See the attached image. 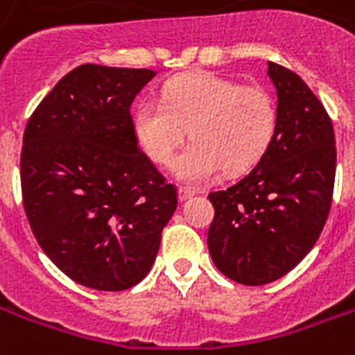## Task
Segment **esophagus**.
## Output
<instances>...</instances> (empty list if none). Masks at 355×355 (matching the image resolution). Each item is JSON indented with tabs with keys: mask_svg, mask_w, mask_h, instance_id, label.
Here are the masks:
<instances>
[{
	"mask_svg": "<svg viewBox=\"0 0 355 355\" xmlns=\"http://www.w3.org/2000/svg\"><path fill=\"white\" fill-rule=\"evenodd\" d=\"M193 198V192L192 190H188V188H180L178 190V200L180 201H188Z\"/></svg>",
	"mask_w": 355,
	"mask_h": 355,
	"instance_id": "1",
	"label": "esophagus"
}]
</instances>
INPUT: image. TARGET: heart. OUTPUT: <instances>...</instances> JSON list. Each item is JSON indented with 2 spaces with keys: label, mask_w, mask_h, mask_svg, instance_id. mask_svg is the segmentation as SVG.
Instances as JSON below:
<instances>
[{
  "label": "heart",
  "mask_w": 355,
  "mask_h": 355,
  "mask_svg": "<svg viewBox=\"0 0 355 355\" xmlns=\"http://www.w3.org/2000/svg\"><path fill=\"white\" fill-rule=\"evenodd\" d=\"M142 152L167 165L188 135L192 142L173 162V175L190 186L207 184L224 169L253 165L277 127L274 98L259 85L213 72L178 76L163 87L162 101H140L131 117Z\"/></svg>",
  "instance_id": "heart-1"
}]
</instances>
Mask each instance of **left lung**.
I'll list each match as a JSON object with an SVG mask.
<instances>
[{
	"instance_id": "obj_1",
	"label": "left lung",
	"mask_w": 355,
	"mask_h": 355,
	"mask_svg": "<svg viewBox=\"0 0 355 355\" xmlns=\"http://www.w3.org/2000/svg\"><path fill=\"white\" fill-rule=\"evenodd\" d=\"M268 78L277 94L274 139L245 177L209 193L211 259L243 285L275 282L310 253L335 186V131L323 104L283 66L268 62Z\"/></svg>"
}]
</instances>
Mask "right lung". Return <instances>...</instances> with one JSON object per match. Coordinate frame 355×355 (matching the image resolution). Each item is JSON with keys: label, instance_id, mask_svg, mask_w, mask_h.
Here are the masks:
<instances>
[{"label": "right lung", "instance_id": "right-lung-1", "mask_svg": "<svg viewBox=\"0 0 355 355\" xmlns=\"http://www.w3.org/2000/svg\"><path fill=\"white\" fill-rule=\"evenodd\" d=\"M154 70L81 64L30 117L20 154L22 201L43 253L89 289L144 279L177 211L132 135L131 104Z\"/></svg>", "mask_w": 355, "mask_h": 355}]
</instances>
